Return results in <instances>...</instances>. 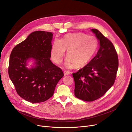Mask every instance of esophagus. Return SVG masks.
<instances>
[{"mask_svg": "<svg viewBox=\"0 0 132 132\" xmlns=\"http://www.w3.org/2000/svg\"><path fill=\"white\" fill-rule=\"evenodd\" d=\"M70 74V72H69V71H64V76H67V75H69Z\"/></svg>", "mask_w": 132, "mask_h": 132, "instance_id": "1", "label": "esophagus"}]
</instances>
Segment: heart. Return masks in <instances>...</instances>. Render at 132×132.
I'll return each instance as SVG.
<instances>
[{"mask_svg": "<svg viewBox=\"0 0 132 132\" xmlns=\"http://www.w3.org/2000/svg\"><path fill=\"white\" fill-rule=\"evenodd\" d=\"M98 46V40L94 36L83 33H73L65 35L62 39H54L51 50V56L56 64L62 62L66 50H68L66 64L71 63L75 68L85 65L95 53Z\"/></svg>", "mask_w": 132, "mask_h": 132, "instance_id": "heart-1", "label": "heart"}]
</instances>
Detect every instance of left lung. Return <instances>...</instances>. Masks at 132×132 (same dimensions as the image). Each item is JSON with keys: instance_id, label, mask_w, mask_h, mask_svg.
<instances>
[{"instance_id": "obj_1", "label": "left lung", "mask_w": 132, "mask_h": 132, "mask_svg": "<svg viewBox=\"0 0 132 132\" xmlns=\"http://www.w3.org/2000/svg\"><path fill=\"white\" fill-rule=\"evenodd\" d=\"M92 31L100 42L98 51L87 65L72 73L75 95L86 101H94L105 94L115 82L118 68V55L112 42L98 29Z\"/></svg>"}]
</instances>
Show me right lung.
Listing matches in <instances>:
<instances>
[{"instance_id": "right-lung-1", "label": "right lung", "mask_w": 132, "mask_h": 132, "mask_svg": "<svg viewBox=\"0 0 132 132\" xmlns=\"http://www.w3.org/2000/svg\"><path fill=\"white\" fill-rule=\"evenodd\" d=\"M53 34L42 31L30 34L13 49L10 55L8 75L18 95L32 103H42L51 97L63 76L62 70L50 60ZM32 58L36 65L26 67Z\"/></svg>"}]
</instances>
